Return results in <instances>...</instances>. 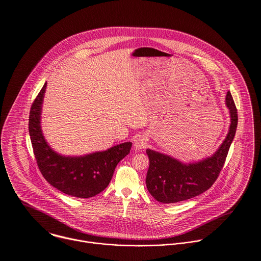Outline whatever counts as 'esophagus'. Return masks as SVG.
I'll return each mask as SVG.
<instances>
[{
	"label": "esophagus",
	"mask_w": 261,
	"mask_h": 261,
	"mask_svg": "<svg viewBox=\"0 0 261 261\" xmlns=\"http://www.w3.org/2000/svg\"><path fill=\"white\" fill-rule=\"evenodd\" d=\"M148 144V139L146 136H138L135 140H134V148L136 150H142L146 148V146Z\"/></svg>",
	"instance_id": "34e87169"
}]
</instances>
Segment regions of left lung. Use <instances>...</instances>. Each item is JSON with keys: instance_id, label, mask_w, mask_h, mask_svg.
Masks as SVG:
<instances>
[{"instance_id": "obj_1", "label": "left lung", "mask_w": 261, "mask_h": 261, "mask_svg": "<svg viewBox=\"0 0 261 261\" xmlns=\"http://www.w3.org/2000/svg\"><path fill=\"white\" fill-rule=\"evenodd\" d=\"M225 105L229 110L230 125L228 133L218 149L209 157L193 163L180 160L151 149L146 186L149 193L159 202L176 203L193 198L208 190L220 173L237 128V110L227 92Z\"/></svg>"}]
</instances>
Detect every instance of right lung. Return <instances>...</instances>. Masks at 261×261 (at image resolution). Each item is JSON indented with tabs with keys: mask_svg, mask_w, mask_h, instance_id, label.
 <instances>
[{
	"mask_svg": "<svg viewBox=\"0 0 261 261\" xmlns=\"http://www.w3.org/2000/svg\"><path fill=\"white\" fill-rule=\"evenodd\" d=\"M47 82L35 99L29 117V134L35 158L44 178L61 192L90 198L110 183L117 164L130 153L132 143L115 145L105 151L81 156H66L48 144L41 127V115Z\"/></svg>",
	"mask_w": 261,
	"mask_h": 261,
	"instance_id": "obj_1",
	"label": "right lung"
}]
</instances>
